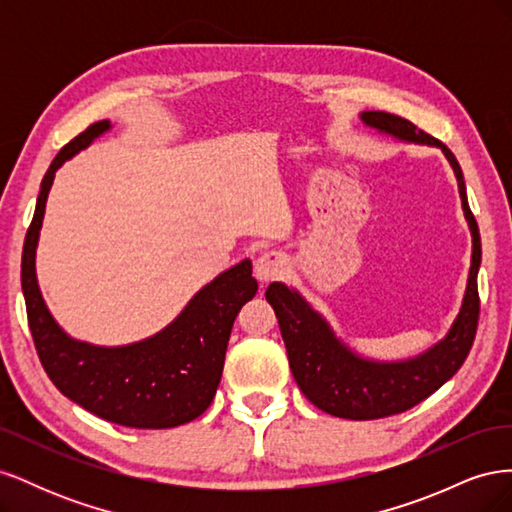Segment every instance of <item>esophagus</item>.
Segmentation results:
<instances>
[{
    "mask_svg": "<svg viewBox=\"0 0 512 512\" xmlns=\"http://www.w3.org/2000/svg\"><path fill=\"white\" fill-rule=\"evenodd\" d=\"M254 275L260 284H269L282 275V260L277 254H265L256 260Z\"/></svg>",
    "mask_w": 512,
    "mask_h": 512,
    "instance_id": "34e87169",
    "label": "esophagus"
}]
</instances>
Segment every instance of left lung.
Wrapping results in <instances>:
<instances>
[{
    "mask_svg": "<svg viewBox=\"0 0 512 512\" xmlns=\"http://www.w3.org/2000/svg\"><path fill=\"white\" fill-rule=\"evenodd\" d=\"M365 126L397 141L440 147L451 162L457 177L463 215L472 232V265L466 294L451 329L423 354L406 361H371L350 350L339 339L331 324L309 305L301 294L282 282L269 284L265 297L280 322V331L288 352V363L303 395L322 412L350 418V421H374L393 416L421 404L431 393L451 380L474 344L478 324V286L480 235L478 224L468 205L466 181L461 166L446 145L427 132L418 130L412 121L382 111L361 113Z\"/></svg>",
    "mask_w": 512,
    "mask_h": 512,
    "instance_id": "left-lung-1",
    "label": "left lung"
}]
</instances>
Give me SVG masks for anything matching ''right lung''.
I'll return each instance as SVG.
<instances>
[{
	"label": "right lung",
	"mask_w": 512,
	"mask_h": 512,
	"mask_svg": "<svg viewBox=\"0 0 512 512\" xmlns=\"http://www.w3.org/2000/svg\"><path fill=\"white\" fill-rule=\"evenodd\" d=\"M111 130L98 121L61 149L40 183L34 220L21 260V286L29 331L40 363L57 389L104 421L136 429H168L194 421L218 391L226 346L239 309L254 299L252 262L220 273L200 288L160 333L128 346H94L72 339L46 307L36 277V247L46 198L57 168Z\"/></svg>",
	"instance_id": "obj_1"
}]
</instances>
